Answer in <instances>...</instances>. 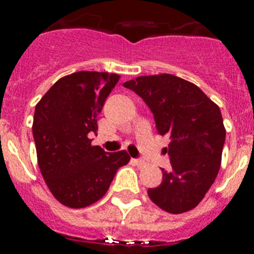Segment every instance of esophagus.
I'll list each match as a JSON object with an SVG mask.
<instances>
[{
    "instance_id": "1",
    "label": "esophagus",
    "mask_w": 254,
    "mask_h": 254,
    "mask_svg": "<svg viewBox=\"0 0 254 254\" xmlns=\"http://www.w3.org/2000/svg\"><path fill=\"white\" fill-rule=\"evenodd\" d=\"M133 163L137 165V167H143L145 165V160L142 159H133Z\"/></svg>"
}]
</instances>
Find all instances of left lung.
Here are the masks:
<instances>
[{
	"label": "left lung",
	"mask_w": 254,
	"mask_h": 254,
	"mask_svg": "<svg viewBox=\"0 0 254 254\" xmlns=\"http://www.w3.org/2000/svg\"><path fill=\"white\" fill-rule=\"evenodd\" d=\"M123 86L134 91L154 114L158 133L170 138L172 170L149 188L155 205L169 214L196 207L212 186L221 165L225 127L220 108L198 86L169 73L140 76Z\"/></svg>",
	"instance_id": "obj_1"
}]
</instances>
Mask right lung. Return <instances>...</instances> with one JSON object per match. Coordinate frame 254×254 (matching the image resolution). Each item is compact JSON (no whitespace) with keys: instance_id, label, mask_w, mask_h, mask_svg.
<instances>
[{"instance_id":"1","label":"right lung","mask_w":254,"mask_h":254,"mask_svg":"<svg viewBox=\"0 0 254 254\" xmlns=\"http://www.w3.org/2000/svg\"><path fill=\"white\" fill-rule=\"evenodd\" d=\"M120 75L80 71L60 78L35 105L33 136L38 165L52 194L62 205L82 208L99 201L117 170L129 161L122 150L93 146L98 114Z\"/></svg>"}]
</instances>
